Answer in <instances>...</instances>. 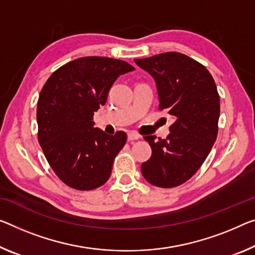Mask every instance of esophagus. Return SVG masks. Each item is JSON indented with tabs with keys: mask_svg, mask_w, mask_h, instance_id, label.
<instances>
[{
	"mask_svg": "<svg viewBox=\"0 0 255 255\" xmlns=\"http://www.w3.org/2000/svg\"><path fill=\"white\" fill-rule=\"evenodd\" d=\"M140 138V135L136 132H128V141H133V140H138Z\"/></svg>",
	"mask_w": 255,
	"mask_h": 255,
	"instance_id": "1",
	"label": "esophagus"
}]
</instances>
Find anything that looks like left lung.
<instances>
[{"label":"left lung","mask_w":255,"mask_h":255,"mask_svg":"<svg viewBox=\"0 0 255 255\" xmlns=\"http://www.w3.org/2000/svg\"><path fill=\"white\" fill-rule=\"evenodd\" d=\"M135 64L154 77L159 111L174 117L166 139L143 136L151 147L141 173L152 186L173 188L198 171L218 135L220 97L205 66L179 52H165Z\"/></svg>","instance_id":"left-lung-1"}]
</instances>
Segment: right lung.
Instances as JSON below:
<instances>
[{
    "label": "right lung",
    "mask_w": 255,
    "mask_h": 255,
    "mask_svg": "<svg viewBox=\"0 0 255 255\" xmlns=\"http://www.w3.org/2000/svg\"><path fill=\"white\" fill-rule=\"evenodd\" d=\"M132 70L127 61L113 58H78L51 74L41 90L38 142L57 177L73 189H96L111 177L128 136L93 128V115L117 77Z\"/></svg>",
    "instance_id": "add662e5"
}]
</instances>
